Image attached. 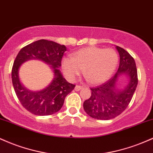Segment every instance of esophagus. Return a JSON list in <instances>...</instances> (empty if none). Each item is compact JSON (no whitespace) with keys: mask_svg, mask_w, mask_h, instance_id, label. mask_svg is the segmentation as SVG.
<instances>
[{"mask_svg":"<svg viewBox=\"0 0 153 153\" xmlns=\"http://www.w3.org/2000/svg\"><path fill=\"white\" fill-rule=\"evenodd\" d=\"M81 89H82V86H79V85H76V87H75L74 90L75 91H79Z\"/></svg>","mask_w":153,"mask_h":153,"instance_id":"1","label":"esophagus"}]
</instances>
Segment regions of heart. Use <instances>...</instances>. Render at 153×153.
Instances as JSON below:
<instances>
[{"label":"heart","mask_w":153,"mask_h":153,"mask_svg":"<svg viewBox=\"0 0 153 153\" xmlns=\"http://www.w3.org/2000/svg\"><path fill=\"white\" fill-rule=\"evenodd\" d=\"M118 63L117 53L113 49L87 47L79 50L71 58H65L62 69L70 81H74L82 73L93 85L102 83L113 75Z\"/></svg>","instance_id":"obj_1"}]
</instances>
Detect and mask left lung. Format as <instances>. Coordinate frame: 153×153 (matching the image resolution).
I'll list each match as a JSON object with an SVG mask.
<instances>
[{
	"instance_id": "left-lung-1",
	"label": "left lung",
	"mask_w": 153,
	"mask_h": 153,
	"mask_svg": "<svg viewBox=\"0 0 153 153\" xmlns=\"http://www.w3.org/2000/svg\"><path fill=\"white\" fill-rule=\"evenodd\" d=\"M119 54V66L116 74L108 81L91 88L90 97L84 102V110L90 117L97 120L112 119L126 108L136 90L137 71L134 60L127 51L116 46ZM127 80L123 87L120 84Z\"/></svg>"
}]
</instances>
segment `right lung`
I'll use <instances>...</instances> for the list:
<instances>
[{
	"label": "right lung",
	"mask_w": 153,
	"mask_h": 153,
	"mask_svg": "<svg viewBox=\"0 0 153 153\" xmlns=\"http://www.w3.org/2000/svg\"><path fill=\"white\" fill-rule=\"evenodd\" d=\"M66 47L53 41L39 39L27 45L17 55L13 68L11 78L16 95L23 107L32 114L48 116L58 112L62 108L68 94L75 85L63 78L59 68ZM39 59L49 65L54 74L51 83L44 89L32 91L23 86L19 78V68L26 61Z\"/></svg>",
	"instance_id": "1"
}]
</instances>
